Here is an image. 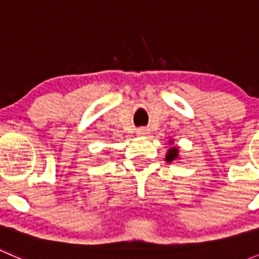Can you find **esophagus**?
I'll return each mask as SVG.
<instances>
[{
  "label": "esophagus",
  "instance_id": "esophagus-1",
  "mask_svg": "<svg viewBox=\"0 0 259 259\" xmlns=\"http://www.w3.org/2000/svg\"><path fill=\"white\" fill-rule=\"evenodd\" d=\"M137 134L140 135V137H145V135L149 134V129L148 127H139L137 130Z\"/></svg>",
  "mask_w": 259,
  "mask_h": 259
}]
</instances>
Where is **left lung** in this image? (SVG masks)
I'll return each instance as SVG.
<instances>
[{
    "instance_id": "8db88e82",
    "label": "left lung",
    "mask_w": 259,
    "mask_h": 259,
    "mask_svg": "<svg viewBox=\"0 0 259 259\" xmlns=\"http://www.w3.org/2000/svg\"><path fill=\"white\" fill-rule=\"evenodd\" d=\"M168 144L170 145L166 150L165 154V161L168 163H173V161L179 160L180 156H179V148L177 145H174V140L173 139H169L168 140Z\"/></svg>"
}]
</instances>
